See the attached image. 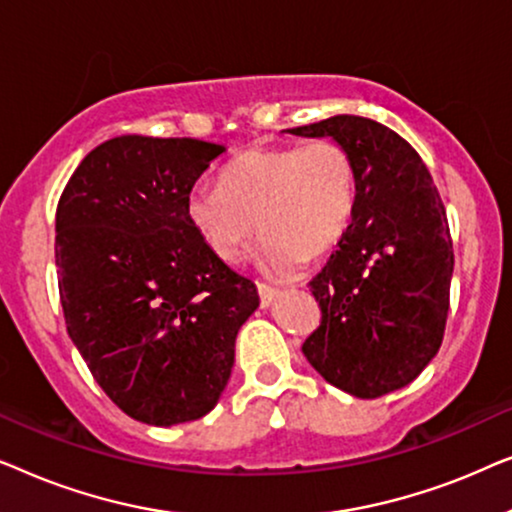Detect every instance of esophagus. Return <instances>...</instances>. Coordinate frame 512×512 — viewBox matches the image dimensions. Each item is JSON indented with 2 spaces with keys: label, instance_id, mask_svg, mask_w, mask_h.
Instances as JSON below:
<instances>
[{
  "label": "esophagus",
  "instance_id": "1",
  "mask_svg": "<svg viewBox=\"0 0 512 512\" xmlns=\"http://www.w3.org/2000/svg\"><path fill=\"white\" fill-rule=\"evenodd\" d=\"M256 289H258V298H261V305L263 307H268L272 300H275V296H277V289L275 286H270V284H263V282H258L256 284Z\"/></svg>",
  "mask_w": 512,
  "mask_h": 512
}]
</instances>
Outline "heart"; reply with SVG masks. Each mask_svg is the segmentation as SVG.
<instances>
[{"label": "heart", "mask_w": 512, "mask_h": 512, "mask_svg": "<svg viewBox=\"0 0 512 512\" xmlns=\"http://www.w3.org/2000/svg\"><path fill=\"white\" fill-rule=\"evenodd\" d=\"M354 207L356 165L335 139L256 146L223 167L219 188L198 186L186 200L193 230L223 263L240 261L261 226L263 265L275 275L331 251Z\"/></svg>", "instance_id": "heart-1"}]
</instances>
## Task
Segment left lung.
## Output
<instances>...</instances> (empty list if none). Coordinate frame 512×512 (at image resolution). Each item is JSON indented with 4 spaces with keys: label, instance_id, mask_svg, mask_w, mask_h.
Segmentation results:
<instances>
[{
    "label": "left lung",
    "instance_id": "1",
    "mask_svg": "<svg viewBox=\"0 0 512 512\" xmlns=\"http://www.w3.org/2000/svg\"><path fill=\"white\" fill-rule=\"evenodd\" d=\"M289 132L333 137L356 165L354 219L310 282L321 321L303 354L333 387L384 396L443 342L454 270L445 205L419 153L387 125L342 114Z\"/></svg>",
    "mask_w": 512,
    "mask_h": 512
}]
</instances>
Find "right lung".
Masks as SVG:
<instances>
[{"instance_id": "right-lung-1", "label": "right lung", "mask_w": 512, "mask_h": 512, "mask_svg": "<svg viewBox=\"0 0 512 512\" xmlns=\"http://www.w3.org/2000/svg\"><path fill=\"white\" fill-rule=\"evenodd\" d=\"M226 146L123 135L88 153L55 212L67 333L104 394L151 426L205 417L226 389L251 279L219 261L186 214Z\"/></svg>"}]
</instances>
